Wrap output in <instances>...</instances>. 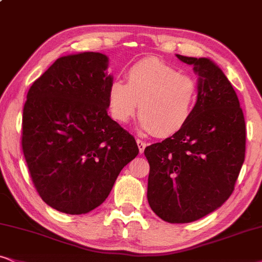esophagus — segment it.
<instances>
[{"instance_id": "34e87169", "label": "esophagus", "mask_w": 262, "mask_h": 262, "mask_svg": "<svg viewBox=\"0 0 262 262\" xmlns=\"http://www.w3.org/2000/svg\"><path fill=\"white\" fill-rule=\"evenodd\" d=\"M137 144H138V147H139V152L142 154V152H144V150H145V147H146V144H145V142L142 140H140V139H137Z\"/></svg>"}]
</instances>
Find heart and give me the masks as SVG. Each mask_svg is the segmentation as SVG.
<instances>
[{
    "mask_svg": "<svg viewBox=\"0 0 262 262\" xmlns=\"http://www.w3.org/2000/svg\"><path fill=\"white\" fill-rule=\"evenodd\" d=\"M127 82L114 79L107 89L111 117L127 123L139 104V125L157 137H169L191 120L198 98L197 81L161 59L144 58L130 66Z\"/></svg>",
    "mask_w": 262,
    "mask_h": 262,
    "instance_id": "b5f03b06",
    "label": "heart"
}]
</instances>
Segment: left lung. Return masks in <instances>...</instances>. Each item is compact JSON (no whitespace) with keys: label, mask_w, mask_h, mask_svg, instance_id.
Returning <instances> with one entry per match:
<instances>
[{"label":"left lung","mask_w":262,"mask_h":262,"mask_svg":"<svg viewBox=\"0 0 262 262\" xmlns=\"http://www.w3.org/2000/svg\"><path fill=\"white\" fill-rule=\"evenodd\" d=\"M177 57L200 76L196 107L181 130L144 154L151 209L167 223L186 224L216 210L233 192L246 156V122L219 66L208 58Z\"/></svg>","instance_id":"1"}]
</instances>
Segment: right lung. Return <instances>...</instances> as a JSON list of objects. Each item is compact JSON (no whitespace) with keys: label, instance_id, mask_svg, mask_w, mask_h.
Returning <instances> with one entry per match:
<instances>
[{"label":"right lung","instance_id":"obj_1","mask_svg":"<svg viewBox=\"0 0 262 262\" xmlns=\"http://www.w3.org/2000/svg\"><path fill=\"white\" fill-rule=\"evenodd\" d=\"M108 58L66 55L30 87L21 146L36 190L49 207L85 214L106 200L139 154L137 141L107 115Z\"/></svg>","mask_w":262,"mask_h":262}]
</instances>
